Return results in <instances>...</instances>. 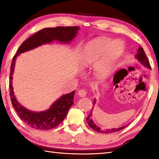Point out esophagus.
Returning <instances> with one entry per match:
<instances>
[{
    "mask_svg": "<svg viewBox=\"0 0 159 159\" xmlns=\"http://www.w3.org/2000/svg\"><path fill=\"white\" fill-rule=\"evenodd\" d=\"M79 96L80 97V98H83V97H85L86 96V94H87V91L84 89H82V90H79Z\"/></svg>",
    "mask_w": 159,
    "mask_h": 159,
    "instance_id": "1",
    "label": "esophagus"
}]
</instances>
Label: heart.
I'll list each match as a JSON object with an SVG mask.
<instances>
[{
    "label": "heart",
    "instance_id": "1",
    "mask_svg": "<svg viewBox=\"0 0 159 159\" xmlns=\"http://www.w3.org/2000/svg\"><path fill=\"white\" fill-rule=\"evenodd\" d=\"M125 45L120 40L112 41L109 39H99L90 42L82 53L83 65H89L99 60L95 65V70L99 77L104 78L111 74L115 63L121 55Z\"/></svg>",
    "mask_w": 159,
    "mask_h": 159
}]
</instances>
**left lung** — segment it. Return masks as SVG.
<instances>
[{"mask_svg":"<svg viewBox=\"0 0 159 159\" xmlns=\"http://www.w3.org/2000/svg\"><path fill=\"white\" fill-rule=\"evenodd\" d=\"M135 58L144 66L151 69L149 62V61H148L147 55H146V54H145L142 47H139L138 50V52H137L135 55ZM95 103H96V99H94L93 107L95 106ZM93 109H92V112H93ZM92 112H91V111H90V114L88 115V116L87 118H86V121H87L88 125H89L91 128L93 129L94 130H95L97 132H99V133H115V132H116V131H119L120 130H122V129L125 128V126H127V125H125V126H123V127H120V128H109V129H105V130H102V129H101V128L98 127V126L95 123H94L93 118H92Z\"/></svg>","mask_w":159,"mask_h":159,"instance_id":"8db88e82","label":"left lung"}]
</instances>
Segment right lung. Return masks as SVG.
<instances>
[{
	"label": "right lung",
	"mask_w": 159,
	"mask_h": 159,
	"mask_svg": "<svg viewBox=\"0 0 159 159\" xmlns=\"http://www.w3.org/2000/svg\"><path fill=\"white\" fill-rule=\"evenodd\" d=\"M79 26H57L45 28L38 31L24 41L12 59L10 67V95L12 106L19 116L29 127L36 130H49L57 127L66 118L70 107L74 104V96L76 91L63 95L51 105L49 109L40 112L32 111L19 103L14 94L12 87V75L15 61L20 54L33 50L42 45L48 44L54 41L63 43H69L76 36Z\"/></svg>",
	"instance_id": "right-lung-1"
}]
</instances>
